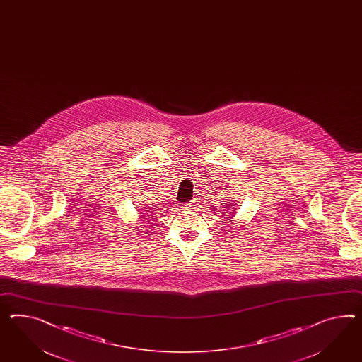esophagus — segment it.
<instances>
[{"mask_svg":"<svg viewBox=\"0 0 362 362\" xmlns=\"http://www.w3.org/2000/svg\"><path fill=\"white\" fill-rule=\"evenodd\" d=\"M190 209H192V204H184V206L181 207V210H182V211H189Z\"/></svg>","mask_w":362,"mask_h":362,"instance_id":"esophagus-1","label":"esophagus"}]
</instances>
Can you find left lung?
I'll list each match as a JSON object with an SVG mask.
<instances>
[{
  "label": "left lung",
  "mask_w": 362,
  "mask_h": 362,
  "mask_svg": "<svg viewBox=\"0 0 362 362\" xmlns=\"http://www.w3.org/2000/svg\"><path fill=\"white\" fill-rule=\"evenodd\" d=\"M232 206H233V204H231V202H227V209H228V210H231V211H233V207L232 209H229V207Z\"/></svg>",
  "instance_id": "left-lung-1"
}]
</instances>
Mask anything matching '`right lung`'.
I'll list each match as a JSON object with an SVG mask.
<instances>
[{
    "instance_id": "add662e5",
    "label": "right lung",
    "mask_w": 362,
    "mask_h": 362,
    "mask_svg": "<svg viewBox=\"0 0 362 362\" xmlns=\"http://www.w3.org/2000/svg\"><path fill=\"white\" fill-rule=\"evenodd\" d=\"M147 213H149V211H147ZM144 216H147V215H144ZM146 219H148V218H146ZM147 222V221H146Z\"/></svg>"
}]
</instances>
